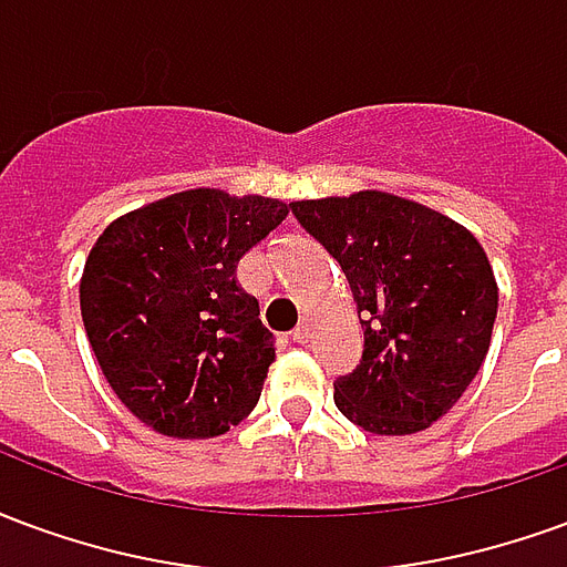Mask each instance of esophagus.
<instances>
[{
	"instance_id": "esophagus-1",
	"label": "esophagus",
	"mask_w": 567,
	"mask_h": 567,
	"mask_svg": "<svg viewBox=\"0 0 567 567\" xmlns=\"http://www.w3.org/2000/svg\"><path fill=\"white\" fill-rule=\"evenodd\" d=\"M291 337H295V343H309V337H312V328H309V321H300V324H297V331L291 333Z\"/></svg>"
}]
</instances>
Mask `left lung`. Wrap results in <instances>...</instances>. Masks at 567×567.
Segmentation results:
<instances>
[{"instance_id":"left-lung-1","label":"left lung","mask_w":567,"mask_h":567,"mask_svg":"<svg viewBox=\"0 0 567 567\" xmlns=\"http://www.w3.org/2000/svg\"><path fill=\"white\" fill-rule=\"evenodd\" d=\"M300 227L349 279L364 355L333 382L337 410L370 434L401 437L450 413L492 343L498 282L476 236L385 190L297 199Z\"/></svg>"}]
</instances>
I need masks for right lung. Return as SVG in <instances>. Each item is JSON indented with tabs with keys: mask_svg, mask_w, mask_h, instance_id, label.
I'll list each match as a JSON object with an SVG mask.
<instances>
[{
	"mask_svg": "<svg viewBox=\"0 0 567 567\" xmlns=\"http://www.w3.org/2000/svg\"><path fill=\"white\" fill-rule=\"evenodd\" d=\"M288 203L194 187L121 215L81 272V319L133 416L178 440L218 437L255 410L276 361L236 264Z\"/></svg>",
	"mask_w": 567,
	"mask_h": 567,
	"instance_id": "add662e5",
	"label": "right lung"
}]
</instances>
